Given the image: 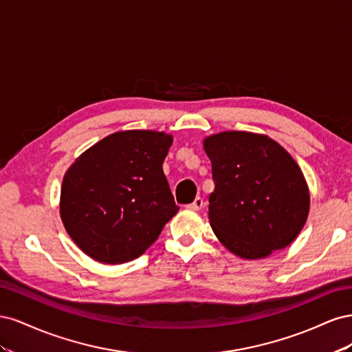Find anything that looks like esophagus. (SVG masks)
Listing matches in <instances>:
<instances>
[{"label": "esophagus", "instance_id": "esophagus-1", "mask_svg": "<svg viewBox=\"0 0 352 352\" xmlns=\"http://www.w3.org/2000/svg\"><path fill=\"white\" fill-rule=\"evenodd\" d=\"M202 206H204V201H202L201 197H197V198L192 201V204L188 206V208H190V210H201Z\"/></svg>", "mask_w": 352, "mask_h": 352}]
</instances>
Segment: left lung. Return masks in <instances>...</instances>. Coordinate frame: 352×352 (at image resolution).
Instances as JSON below:
<instances>
[{
    "instance_id": "1",
    "label": "left lung",
    "mask_w": 352,
    "mask_h": 352,
    "mask_svg": "<svg viewBox=\"0 0 352 352\" xmlns=\"http://www.w3.org/2000/svg\"><path fill=\"white\" fill-rule=\"evenodd\" d=\"M204 150L214 180L208 219L220 242L248 260L287 247L310 210L295 160L269 136L251 132L211 135Z\"/></svg>"
}]
</instances>
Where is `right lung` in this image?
Instances as JSON below:
<instances>
[{
	"mask_svg": "<svg viewBox=\"0 0 352 352\" xmlns=\"http://www.w3.org/2000/svg\"><path fill=\"white\" fill-rule=\"evenodd\" d=\"M172 142L163 132H116L70 166L60 214L91 258L105 264L138 258L179 211L163 172Z\"/></svg>",
	"mask_w": 352,
	"mask_h": 352,
	"instance_id": "obj_1",
	"label": "right lung"
}]
</instances>
